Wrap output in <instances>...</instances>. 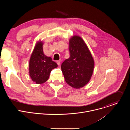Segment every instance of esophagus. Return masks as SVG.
Returning a JSON list of instances; mask_svg holds the SVG:
<instances>
[{
    "label": "esophagus",
    "mask_w": 130,
    "mask_h": 130,
    "mask_svg": "<svg viewBox=\"0 0 130 130\" xmlns=\"http://www.w3.org/2000/svg\"><path fill=\"white\" fill-rule=\"evenodd\" d=\"M61 62V61L60 60H58V61H57V64H58V65H60Z\"/></svg>",
    "instance_id": "1"
}]
</instances>
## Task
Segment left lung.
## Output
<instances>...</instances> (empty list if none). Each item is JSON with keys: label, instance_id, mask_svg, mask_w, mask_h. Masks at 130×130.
I'll list each match as a JSON object with an SVG mask.
<instances>
[{"label": "left lung", "instance_id": "8db88e82", "mask_svg": "<svg viewBox=\"0 0 130 130\" xmlns=\"http://www.w3.org/2000/svg\"><path fill=\"white\" fill-rule=\"evenodd\" d=\"M69 50L70 57L62 63V71L66 82L79 89L90 81L94 69V60L87 45L78 35L70 38Z\"/></svg>", "mask_w": 130, "mask_h": 130}]
</instances>
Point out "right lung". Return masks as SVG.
<instances>
[{"instance_id": "obj_1", "label": "right lung", "mask_w": 130, "mask_h": 130, "mask_svg": "<svg viewBox=\"0 0 130 130\" xmlns=\"http://www.w3.org/2000/svg\"><path fill=\"white\" fill-rule=\"evenodd\" d=\"M43 44L42 41L36 43L29 64V76L32 81L38 84L46 82L51 70L58 67L57 64L52 61L50 57L44 54Z\"/></svg>"}]
</instances>
